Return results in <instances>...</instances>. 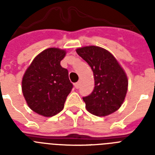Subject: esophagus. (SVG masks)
Wrapping results in <instances>:
<instances>
[{
  "label": "esophagus",
  "instance_id": "1",
  "mask_svg": "<svg viewBox=\"0 0 155 155\" xmlns=\"http://www.w3.org/2000/svg\"><path fill=\"white\" fill-rule=\"evenodd\" d=\"M80 84H81V83H80V82H77V83H75V84H74V87H76V88H77V89H78V88H79V87H80Z\"/></svg>",
  "mask_w": 155,
  "mask_h": 155
}]
</instances>
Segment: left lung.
<instances>
[{
  "instance_id": "8db88e82",
  "label": "left lung",
  "mask_w": 155,
  "mask_h": 155,
  "mask_svg": "<svg viewBox=\"0 0 155 155\" xmlns=\"http://www.w3.org/2000/svg\"><path fill=\"white\" fill-rule=\"evenodd\" d=\"M76 52L91 67L94 74V90L83 97L86 109L97 116H109L118 110L128 87L127 74L118 61L112 53L99 46H84Z\"/></svg>"
}]
</instances>
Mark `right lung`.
<instances>
[{
    "label": "right lung",
    "mask_w": 155,
    "mask_h": 155,
    "mask_svg": "<svg viewBox=\"0 0 155 155\" xmlns=\"http://www.w3.org/2000/svg\"><path fill=\"white\" fill-rule=\"evenodd\" d=\"M66 51L49 48L35 57L26 70L21 89L28 107L35 113L51 117L63 110L73 84L61 61Z\"/></svg>",
    "instance_id": "obj_1"
}]
</instances>
